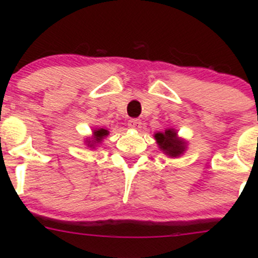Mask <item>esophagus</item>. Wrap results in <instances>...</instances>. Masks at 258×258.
Masks as SVG:
<instances>
[{"mask_svg":"<svg viewBox=\"0 0 258 258\" xmlns=\"http://www.w3.org/2000/svg\"><path fill=\"white\" fill-rule=\"evenodd\" d=\"M128 126L131 127V128L139 130L142 127V121L139 119H131L128 121Z\"/></svg>","mask_w":258,"mask_h":258,"instance_id":"34e87169","label":"esophagus"}]
</instances>
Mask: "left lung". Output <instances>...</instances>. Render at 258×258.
Wrapping results in <instances>:
<instances>
[{
  "instance_id": "1",
  "label": "left lung",
  "mask_w": 258,
  "mask_h": 258,
  "mask_svg": "<svg viewBox=\"0 0 258 258\" xmlns=\"http://www.w3.org/2000/svg\"><path fill=\"white\" fill-rule=\"evenodd\" d=\"M155 139L167 155L176 158L184 152V142L176 138V132L173 130H167L165 133H156Z\"/></svg>"
}]
</instances>
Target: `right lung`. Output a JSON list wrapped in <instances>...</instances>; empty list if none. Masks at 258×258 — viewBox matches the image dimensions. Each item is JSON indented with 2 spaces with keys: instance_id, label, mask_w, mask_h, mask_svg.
Listing matches in <instances>:
<instances>
[{
  "instance_id": "1",
  "label": "right lung",
  "mask_w": 258,
  "mask_h": 258,
  "mask_svg": "<svg viewBox=\"0 0 258 258\" xmlns=\"http://www.w3.org/2000/svg\"><path fill=\"white\" fill-rule=\"evenodd\" d=\"M108 135V131H106V130H104V128H100V130H98V131H96L94 132V143H98V142H100L103 139V137H105V136ZM88 144H91V142H88ZM93 146V142H92V144L90 147H92Z\"/></svg>"
}]
</instances>
